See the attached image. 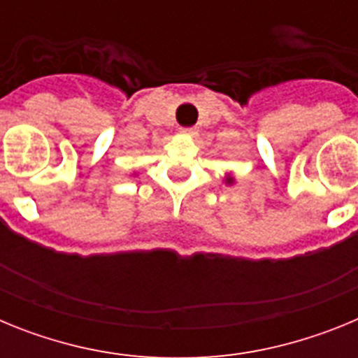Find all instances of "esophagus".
<instances>
[{
	"mask_svg": "<svg viewBox=\"0 0 358 358\" xmlns=\"http://www.w3.org/2000/svg\"><path fill=\"white\" fill-rule=\"evenodd\" d=\"M181 132H182V134H186V136H195V134H197V131H195L194 127H182Z\"/></svg>",
	"mask_w": 358,
	"mask_h": 358,
	"instance_id": "obj_1",
	"label": "esophagus"
}]
</instances>
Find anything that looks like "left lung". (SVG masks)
I'll use <instances>...</instances> for the list:
<instances>
[{
	"label": "left lung",
	"mask_w": 358,
	"mask_h": 358,
	"mask_svg": "<svg viewBox=\"0 0 358 358\" xmlns=\"http://www.w3.org/2000/svg\"><path fill=\"white\" fill-rule=\"evenodd\" d=\"M231 181V179H227V182H229Z\"/></svg>",
	"instance_id": "1"
}]
</instances>
